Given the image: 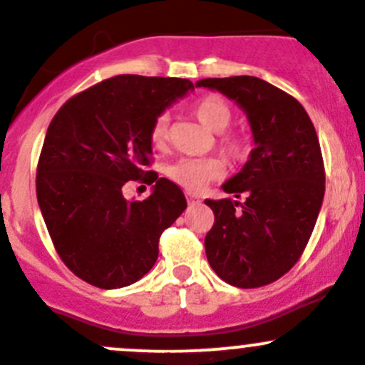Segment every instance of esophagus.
I'll list each match as a JSON object with an SVG mask.
<instances>
[{"label": "esophagus", "mask_w": 365, "mask_h": 365, "mask_svg": "<svg viewBox=\"0 0 365 365\" xmlns=\"http://www.w3.org/2000/svg\"><path fill=\"white\" fill-rule=\"evenodd\" d=\"M186 198H187V204H191V205L200 204L202 202L200 195H197V193H186Z\"/></svg>", "instance_id": "34e87169"}]
</instances>
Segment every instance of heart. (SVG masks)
<instances>
[{
    "label": "heart",
    "mask_w": 365,
    "mask_h": 365,
    "mask_svg": "<svg viewBox=\"0 0 365 365\" xmlns=\"http://www.w3.org/2000/svg\"><path fill=\"white\" fill-rule=\"evenodd\" d=\"M195 115L205 128L215 133H222L223 129L229 128L230 120H232V110L229 104L220 97L212 96L204 97L195 104ZM167 133L168 115L163 113L153 124V131H150L153 142L161 143L167 138ZM222 147L232 160H241L248 153L247 140L240 135H223ZM223 172H225V167L218 158H182L168 167L170 179H174L175 182L190 191L204 190L209 182L222 178Z\"/></svg>",
    "instance_id": "b5f03b06"
}]
</instances>
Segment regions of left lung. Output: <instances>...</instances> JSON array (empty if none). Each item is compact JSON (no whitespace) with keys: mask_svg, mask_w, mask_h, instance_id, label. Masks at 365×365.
I'll use <instances>...</instances> for the list:
<instances>
[{"mask_svg":"<svg viewBox=\"0 0 365 365\" xmlns=\"http://www.w3.org/2000/svg\"><path fill=\"white\" fill-rule=\"evenodd\" d=\"M197 86L216 90L247 113L254 138L241 172L222 184L247 200H205L215 223L205 255L216 275L243 289L275 282L289 272L316 225L324 197L319 140L300 103L254 76L207 78Z\"/></svg>","mask_w":365,"mask_h":365,"instance_id":"8db88e82","label":"left lung"}]
</instances>
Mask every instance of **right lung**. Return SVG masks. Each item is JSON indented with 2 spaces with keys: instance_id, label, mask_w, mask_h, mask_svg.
<instances>
[{
  "instance_id": "obj_1",
  "label": "right lung",
  "mask_w": 365,
  "mask_h": 365,
  "mask_svg": "<svg viewBox=\"0 0 365 365\" xmlns=\"http://www.w3.org/2000/svg\"><path fill=\"white\" fill-rule=\"evenodd\" d=\"M195 90L190 79L120 74L68 99L49 124L37 168V200L68 269L101 289L135 284L156 262L160 236L186 209L178 184L145 172L153 124ZM157 181L128 201L129 180Z\"/></svg>"
}]
</instances>
